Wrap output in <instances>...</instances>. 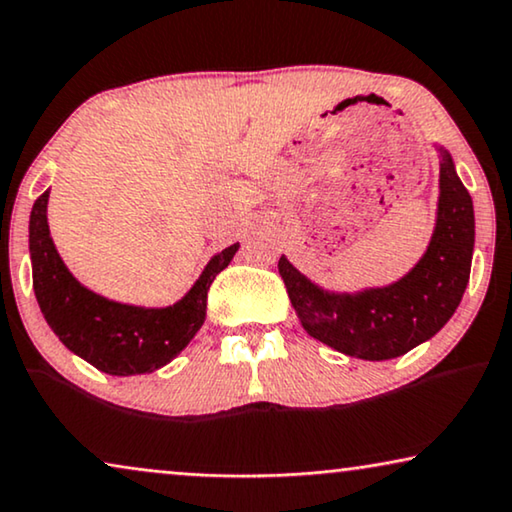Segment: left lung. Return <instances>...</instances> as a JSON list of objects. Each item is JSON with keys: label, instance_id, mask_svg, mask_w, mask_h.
Returning a JSON list of instances; mask_svg holds the SVG:
<instances>
[{"label": "left lung", "instance_id": "obj_1", "mask_svg": "<svg viewBox=\"0 0 512 512\" xmlns=\"http://www.w3.org/2000/svg\"><path fill=\"white\" fill-rule=\"evenodd\" d=\"M440 200L431 244L396 284L359 293L319 289L282 256V275L300 324L312 338L366 361L396 359L443 328L461 303L475 242L473 200L440 149Z\"/></svg>", "mask_w": 512, "mask_h": 512}]
</instances>
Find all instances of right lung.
<instances>
[{
    "instance_id": "add662e5",
    "label": "right lung",
    "mask_w": 512,
    "mask_h": 512,
    "mask_svg": "<svg viewBox=\"0 0 512 512\" xmlns=\"http://www.w3.org/2000/svg\"><path fill=\"white\" fill-rule=\"evenodd\" d=\"M46 205L48 191L30 214L32 284L41 314L62 345L109 375L153 373L170 363L205 324L209 286L240 244L216 254L179 303L160 310L121 305L88 291L65 268L48 233Z\"/></svg>"
}]
</instances>
